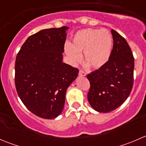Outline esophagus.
I'll return each instance as SVG.
<instances>
[{"mask_svg":"<svg viewBox=\"0 0 146 146\" xmlns=\"http://www.w3.org/2000/svg\"><path fill=\"white\" fill-rule=\"evenodd\" d=\"M78 75L80 76H86V73H85L84 71H82V70H80V71H79Z\"/></svg>","mask_w":146,"mask_h":146,"instance_id":"1","label":"esophagus"}]
</instances>
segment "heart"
I'll return each mask as SVG.
<instances>
[{
    "label": "heart",
    "instance_id": "obj_1",
    "mask_svg": "<svg viewBox=\"0 0 146 146\" xmlns=\"http://www.w3.org/2000/svg\"><path fill=\"white\" fill-rule=\"evenodd\" d=\"M65 53L71 64L81 59L95 69L100 68L107 63L112 50V38L106 29H85L75 34L72 43H66Z\"/></svg>",
    "mask_w": 146,
    "mask_h": 146
}]
</instances>
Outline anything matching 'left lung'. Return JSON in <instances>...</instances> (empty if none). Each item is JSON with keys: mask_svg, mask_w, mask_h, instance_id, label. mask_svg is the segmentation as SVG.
Instances as JSON below:
<instances>
[{"mask_svg": "<svg viewBox=\"0 0 146 146\" xmlns=\"http://www.w3.org/2000/svg\"><path fill=\"white\" fill-rule=\"evenodd\" d=\"M113 48L104 66L87 76L90 82L88 100L91 107L100 113L114 111L121 105L131 92L134 58L126 39L114 29Z\"/></svg>", "mask_w": 146, "mask_h": 146, "instance_id": "8db88e82", "label": "left lung"}]
</instances>
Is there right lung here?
Listing matches in <instances>:
<instances>
[{
    "label": "right lung",
    "mask_w": 146,
    "mask_h": 146,
    "mask_svg": "<svg viewBox=\"0 0 146 146\" xmlns=\"http://www.w3.org/2000/svg\"><path fill=\"white\" fill-rule=\"evenodd\" d=\"M68 27L40 30L27 38L15 61V87L20 100L35 115L56 118L62 112L66 90L78 69L63 62Z\"/></svg>",
    "instance_id": "add662e5"
}]
</instances>
